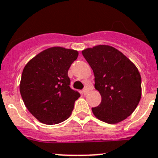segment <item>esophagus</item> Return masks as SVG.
I'll list each match as a JSON object with an SVG mask.
<instances>
[{
	"label": "esophagus",
	"instance_id": "34e87169",
	"mask_svg": "<svg viewBox=\"0 0 158 158\" xmlns=\"http://www.w3.org/2000/svg\"><path fill=\"white\" fill-rule=\"evenodd\" d=\"M89 89H87V88H85V89H83V94H84V95H87V94L89 93Z\"/></svg>",
	"mask_w": 158,
	"mask_h": 158
}]
</instances>
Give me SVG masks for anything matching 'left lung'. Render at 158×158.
Masks as SVG:
<instances>
[{
  "instance_id": "8db88e82",
  "label": "left lung",
  "mask_w": 158,
  "mask_h": 158,
  "mask_svg": "<svg viewBox=\"0 0 158 158\" xmlns=\"http://www.w3.org/2000/svg\"><path fill=\"white\" fill-rule=\"evenodd\" d=\"M95 76V88L102 101L92 108L94 115L108 124L126 119L141 99V76L135 64L122 52L109 45L82 51Z\"/></svg>"
}]
</instances>
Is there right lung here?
I'll return each mask as SVG.
<instances>
[{
	"label": "right lung",
	"mask_w": 158,
	"mask_h": 158,
	"mask_svg": "<svg viewBox=\"0 0 158 158\" xmlns=\"http://www.w3.org/2000/svg\"><path fill=\"white\" fill-rule=\"evenodd\" d=\"M77 51L52 47L37 54L23 70L19 89L24 104L39 121L56 124L69 118L80 93L70 89L68 69Z\"/></svg>",
	"instance_id": "right-lung-1"
}]
</instances>
